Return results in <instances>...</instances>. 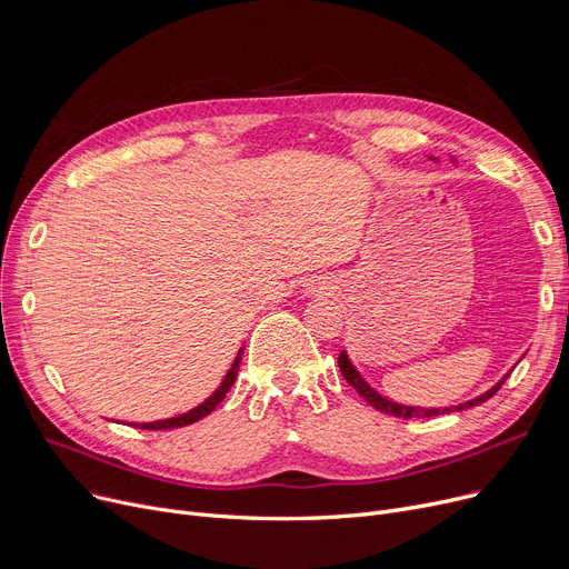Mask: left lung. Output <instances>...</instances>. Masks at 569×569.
<instances>
[{
	"mask_svg": "<svg viewBox=\"0 0 569 569\" xmlns=\"http://www.w3.org/2000/svg\"><path fill=\"white\" fill-rule=\"evenodd\" d=\"M339 369H341L343 378L355 387L357 395H360L369 406H373L376 410H380V412H385V415L403 417V420H412V417H436V415H445V412H461V410H466V408L480 406V403H485L487 399H491V397L500 390V385L507 380V376H510V373H507L500 382H496V385L491 387V390L485 392L482 397H477V399L466 401V403H459V406H450V408H412V406H401V403H395V401H390V399L380 397V395L373 390V387H369L367 380H365L360 373H357V369L350 365L346 350L339 355Z\"/></svg>",
	"mask_w": 569,
	"mask_h": 569,
	"instance_id": "left-lung-1",
	"label": "left lung"
}]
</instances>
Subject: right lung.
<instances>
[{
    "instance_id": "obj_1",
    "label": "right lung",
    "mask_w": 569,
    "mask_h": 569,
    "mask_svg": "<svg viewBox=\"0 0 569 569\" xmlns=\"http://www.w3.org/2000/svg\"><path fill=\"white\" fill-rule=\"evenodd\" d=\"M239 362H242V350L237 352V357H234V362H232V367H230V371L226 373V378H223V382L219 385V390L209 397L207 401H202L200 406H196L193 410H189V412H184V415H177V417H170V420H161V422H149V425H140V429H149V431H161V429H177V427H189V425H193V422H198V420H202L204 415H209L212 412L223 399H226V395H228V390L230 387L234 385V378H237V371H239ZM136 427V425H133Z\"/></svg>"
}]
</instances>
